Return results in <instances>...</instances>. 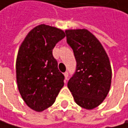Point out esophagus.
I'll use <instances>...</instances> for the list:
<instances>
[{"label":"esophagus","instance_id":"obj_1","mask_svg":"<svg viewBox=\"0 0 128 128\" xmlns=\"http://www.w3.org/2000/svg\"><path fill=\"white\" fill-rule=\"evenodd\" d=\"M64 79H65V80H68V72H65L64 74Z\"/></svg>","mask_w":128,"mask_h":128}]
</instances>
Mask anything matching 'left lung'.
<instances>
[{
    "label": "left lung",
    "mask_w": 128,
    "mask_h": 128,
    "mask_svg": "<svg viewBox=\"0 0 128 128\" xmlns=\"http://www.w3.org/2000/svg\"><path fill=\"white\" fill-rule=\"evenodd\" d=\"M65 33L77 61L68 88L77 104L92 110L104 101L110 90L112 71L109 58L98 39L87 29H70Z\"/></svg>",
    "instance_id": "left-lung-1"
}]
</instances>
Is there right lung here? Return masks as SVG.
<instances>
[{
	"instance_id": "obj_1",
	"label": "right lung",
	"mask_w": 128,
	"mask_h": 128,
	"mask_svg": "<svg viewBox=\"0 0 128 128\" xmlns=\"http://www.w3.org/2000/svg\"><path fill=\"white\" fill-rule=\"evenodd\" d=\"M64 37L61 29L40 24L29 31L19 48L18 88L24 101L35 111L50 107L64 84V76L52 54L56 44Z\"/></svg>"
}]
</instances>
